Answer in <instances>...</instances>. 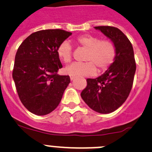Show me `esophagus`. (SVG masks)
<instances>
[{"label":"esophagus","instance_id":"obj_1","mask_svg":"<svg viewBox=\"0 0 152 152\" xmlns=\"http://www.w3.org/2000/svg\"><path fill=\"white\" fill-rule=\"evenodd\" d=\"M75 76L70 75V80H73L75 79Z\"/></svg>","mask_w":152,"mask_h":152}]
</instances>
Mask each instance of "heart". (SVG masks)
Returning a JSON list of instances; mask_svg holds the SVG:
<instances>
[{
    "label": "heart",
    "mask_w": 152,
    "mask_h": 152,
    "mask_svg": "<svg viewBox=\"0 0 152 152\" xmlns=\"http://www.w3.org/2000/svg\"><path fill=\"white\" fill-rule=\"evenodd\" d=\"M77 46L86 49L83 63H73L66 67L65 72L72 76H89L99 71H105L115 61L116 47L109 40H100L91 34H82L75 40ZM58 58L65 64L72 59V46L69 42L64 41L57 49Z\"/></svg>",
    "instance_id": "heart-1"
}]
</instances>
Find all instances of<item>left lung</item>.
Returning <instances> with one entry per match:
<instances>
[{
  "label": "left lung",
  "instance_id": "obj_1",
  "mask_svg": "<svg viewBox=\"0 0 152 152\" xmlns=\"http://www.w3.org/2000/svg\"><path fill=\"white\" fill-rule=\"evenodd\" d=\"M114 43L116 58L109 69L98 77L88 78L80 95L92 110L109 114L126 100L133 85L136 63L132 45L119 28L109 26H95Z\"/></svg>",
  "mask_w": 152,
  "mask_h": 152
}]
</instances>
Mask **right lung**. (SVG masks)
Wrapping results in <instances>:
<instances>
[{"instance_id": "right-lung-1", "label": "right lung", "mask_w": 152, "mask_h": 152, "mask_svg": "<svg viewBox=\"0 0 152 152\" xmlns=\"http://www.w3.org/2000/svg\"><path fill=\"white\" fill-rule=\"evenodd\" d=\"M72 33L62 29L35 31L22 42L15 58L12 77L23 106L36 115H46L59 105L70 83L59 75L63 67L57 54L59 45Z\"/></svg>"}]
</instances>
